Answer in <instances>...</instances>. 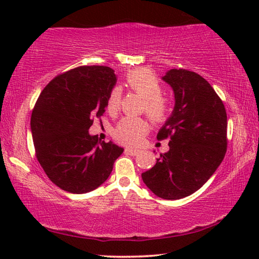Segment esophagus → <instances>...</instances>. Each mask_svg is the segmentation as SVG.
<instances>
[{"label": "esophagus", "instance_id": "obj_1", "mask_svg": "<svg viewBox=\"0 0 259 259\" xmlns=\"http://www.w3.org/2000/svg\"><path fill=\"white\" fill-rule=\"evenodd\" d=\"M139 150H136V148H133V147H125L124 148V153L125 154L128 155H133V156H136L139 154Z\"/></svg>", "mask_w": 259, "mask_h": 259}]
</instances>
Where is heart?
<instances>
[{
	"label": "heart",
	"instance_id": "b5f03b06",
	"mask_svg": "<svg viewBox=\"0 0 259 259\" xmlns=\"http://www.w3.org/2000/svg\"><path fill=\"white\" fill-rule=\"evenodd\" d=\"M125 83L131 90L144 98L143 111L154 122L161 123L169 115L170 106L166 98L161 95L162 85L159 78L150 69L138 68L130 71L125 76ZM121 104L120 88H114L108 96L107 108L109 112H116ZM148 131V123L144 117L125 116L117 123L114 130V137L122 144L136 145Z\"/></svg>",
	"mask_w": 259,
	"mask_h": 259
}]
</instances>
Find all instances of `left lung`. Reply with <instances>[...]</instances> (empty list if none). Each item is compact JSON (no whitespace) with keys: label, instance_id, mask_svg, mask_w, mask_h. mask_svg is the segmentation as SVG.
<instances>
[{"label":"left lung","instance_id":"1","mask_svg":"<svg viewBox=\"0 0 259 259\" xmlns=\"http://www.w3.org/2000/svg\"><path fill=\"white\" fill-rule=\"evenodd\" d=\"M162 78L172 88L175 107L156 138H169V151L142 178L159 198L178 200L202 187L222 163L227 115L216 91L198 73L174 68Z\"/></svg>","mask_w":259,"mask_h":259}]
</instances>
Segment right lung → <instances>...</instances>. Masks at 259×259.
Segmentation results:
<instances>
[{"label": "right lung", "mask_w": 259, "mask_h": 259, "mask_svg": "<svg viewBox=\"0 0 259 259\" xmlns=\"http://www.w3.org/2000/svg\"><path fill=\"white\" fill-rule=\"evenodd\" d=\"M116 75L107 66H80L59 74L42 90L32 112L35 154L50 181L82 194L102 185L123 148L90 136L107 106Z\"/></svg>", "instance_id": "add662e5"}]
</instances>
